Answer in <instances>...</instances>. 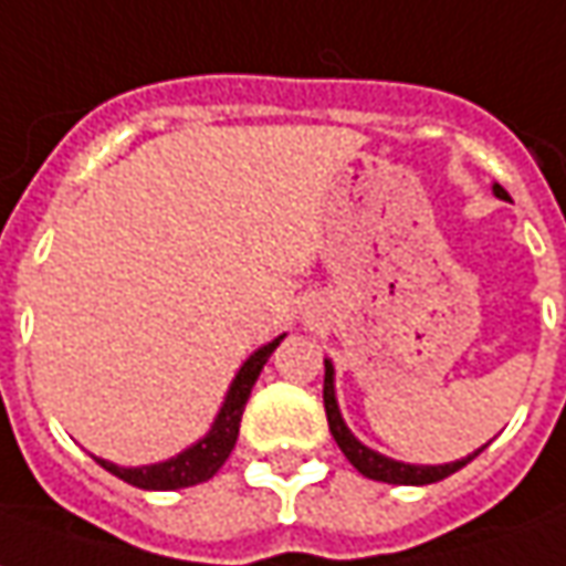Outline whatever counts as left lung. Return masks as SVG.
I'll return each mask as SVG.
<instances>
[{
    "label": "left lung",
    "instance_id": "obj_1",
    "mask_svg": "<svg viewBox=\"0 0 566 566\" xmlns=\"http://www.w3.org/2000/svg\"><path fill=\"white\" fill-rule=\"evenodd\" d=\"M493 193L499 200H509L505 187L493 185ZM326 366V376H323V407H326V422H329V431H333L338 450L345 453L354 469L360 471L369 481H381V484H403V486H424V484H438L443 478H450L459 469H465L474 455H481L486 450V443L481 450H474L465 459H455V462H443V465H412V462H397L391 455H381L376 450H369L366 443L354 438L345 419H342V409H338V397H335V366L333 360H323Z\"/></svg>",
    "mask_w": 566,
    "mask_h": 566
}]
</instances>
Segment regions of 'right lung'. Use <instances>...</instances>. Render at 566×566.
Listing matches in <instances>:
<instances>
[{"label": "right lung", "mask_w": 566, "mask_h": 566, "mask_svg": "<svg viewBox=\"0 0 566 566\" xmlns=\"http://www.w3.org/2000/svg\"><path fill=\"white\" fill-rule=\"evenodd\" d=\"M286 338V333L276 335L274 342L261 345L259 350H252L245 357V364L237 369L231 388L224 395V403L216 412V419L209 424V431L202 434L197 443H190L187 450H181L171 459H163V462H154V465H116V462H107V459H97L95 462L101 469H107L111 474H116L119 481L138 486V490H181V486H193L209 481L231 455L233 443H237V434H240V419H243L245 400L252 395V385L261 376V369L268 364V357L274 354L276 345Z\"/></svg>", "instance_id": "1"}]
</instances>
